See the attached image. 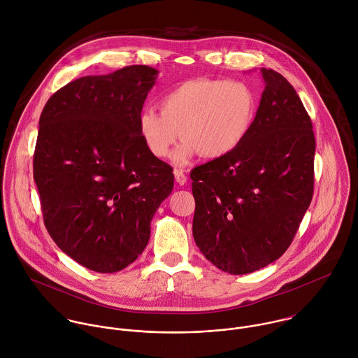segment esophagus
Returning <instances> with one entry per match:
<instances>
[{
  "instance_id": "34e87169",
  "label": "esophagus",
  "mask_w": 358,
  "mask_h": 358,
  "mask_svg": "<svg viewBox=\"0 0 358 358\" xmlns=\"http://www.w3.org/2000/svg\"><path fill=\"white\" fill-rule=\"evenodd\" d=\"M174 177H176V181H177L180 185H184V184L187 182V176H185L184 170L176 169V170H174Z\"/></svg>"
}]
</instances>
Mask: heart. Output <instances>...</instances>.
Masks as SVG:
<instances>
[{
	"mask_svg": "<svg viewBox=\"0 0 358 358\" xmlns=\"http://www.w3.org/2000/svg\"><path fill=\"white\" fill-rule=\"evenodd\" d=\"M258 106L257 92L244 80L189 79L160 97V113L143 108L138 117V131L155 157H167L181 132L185 141L174 153L177 164H185L199 153L208 159H222L247 139Z\"/></svg>",
	"mask_w": 358,
	"mask_h": 358,
	"instance_id": "1",
	"label": "heart"
}]
</instances>
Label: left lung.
I'll return each mask as SVG.
<instances>
[{
	"label": "left lung",
	"instance_id": "1",
	"mask_svg": "<svg viewBox=\"0 0 358 358\" xmlns=\"http://www.w3.org/2000/svg\"><path fill=\"white\" fill-rule=\"evenodd\" d=\"M254 127L231 155L191 171L194 240L216 268L245 275L290 247L314 194L313 122L290 82L261 68Z\"/></svg>",
	"mask_w": 358,
	"mask_h": 358
}]
</instances>
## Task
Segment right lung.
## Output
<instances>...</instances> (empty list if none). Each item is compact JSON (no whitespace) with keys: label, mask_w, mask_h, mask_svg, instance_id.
<instances>
[{"label":"right lung","mask_w":358,"mask_h":358,"mask_svg":"<svg viewBox=\"0 0 358 358\" xmlns=\"http://www.w3.org/2000/svg\"><path fill=\"white\" fill-rule=\"evenodd\" d=\"M159 71L129 65L82 76L45 103L33 156L45 229L82 266L114 273L132 264L174 187L173 169L145 146L138 117Z\"/></svg>","instance_id":"right-lung-1"}]
</instances>
